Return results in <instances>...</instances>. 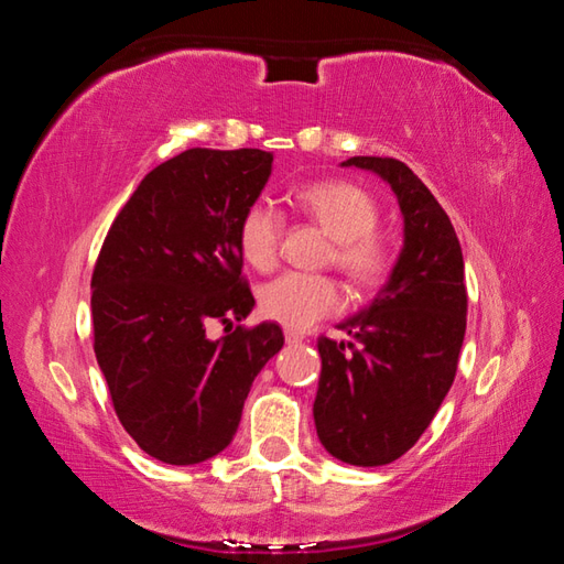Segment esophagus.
I'll use <instances>...</instances> for the list:
<instances>
[{
    "mask_svg": "<svg viewBox=\"0 0 564 564\" xmlns=\"http://www.w3.org/2000/svg\"><path fill=\"white\" fill-rule=\"evenodd\" d=\"M285 340H289V343H301V340H305V336H303V333L301 330H285Z\"/></svg>",
    "mask_w": 564,
    "mask_h": 564,
    "instance_id": "esophagus-1",
    "label": "esophagus"
}]
</instances>
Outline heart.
Segmentation results:
<instances>
[{
	"label": "heart",
	"mask_w": 564,
	"mask_h": 564,
	"mask_svg": "<svg viewBox=\"0 0 564 564\" xmlns=\"http://www.w3.org/2000/svg\"><path fill=\"white\" fill-rule=\"evenodd\" d=\"M295 204L303 214L336 238L333 259L358 285H376L388 275L393 256L376 234L378 204L368 191L348 181H321L295 191ZM285 218L269 198H256L238 221V248L248 265L269 271L279 261ZM343 305L336 279L321 273L289 271L263 285L261 311L289 328H308Z\"/></svg>",
	"instance_id": "1"
}]
</instances>
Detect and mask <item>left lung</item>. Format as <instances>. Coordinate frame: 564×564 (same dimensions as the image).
<instances>
[{
  "instance_id": "8db88e82",
  "label": "left lung",
  "mask_w": 564,
  "mask_h": 564,
  "mask_svg": "<svg viewBox=\"0 0 564 564\" xmlns=\"http://www.w3.org/2000/svg\"><path fill=\"white\" fill-rule=\"evenodd\" d=\"M395 191L405 243L383 291L340 323L350 340L318 338L313 417L326 451L360 467L405 455L451 390L465 338V263L451 218L403 161L352 156Z\"/></svg>"
}]
</instances>
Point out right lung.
Here are the masks:
<instances>
[{"instance_id":"1","label":"right lung","mask_w":564,"mask_h":564,"mask_svg":"<svg viewBox=\"0 0 564 564\" xmlns=\"http://www.w3.org/2000/svg\"><path fill=\"white\" fill-rule=\"evenodd\" d=\"M273 156L188 149L149 171L113 218L91 273L94 352L117 417L169 465L204 463L234 441L253 378L283 348L253 308L238 221ZM226 325L214 341L207 328Z\"/></svg>"}]
</instances>
